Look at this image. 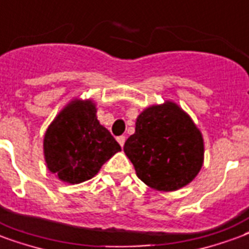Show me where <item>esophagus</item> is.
Listing matches in <instances>:
<instances>
[{
    "label": "esophagus",
    "instance_id": "esophagus-1",
    "mask_svg": "<svg viewBox=\"0 0 249 249\" xmlns=\"http://www.w3.org/2000/svg\"><path fill=\"white\" fill-rule=\"evenodd\" d=\"M117 140L118 143L121 144V147H123V145H124V142H126V138H124V136H118Z\"/></svg>",
    "mask_w": 249,
    "mask_h": 249
}]
</instances>
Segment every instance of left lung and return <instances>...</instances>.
<instances>
[{
  "label": "left lung",
  "instance_id": "left-lung-1",
  "mask_svg": "<svg viewBox=\"0 0 249 249\" xmlns=\"http://www.w3.org/2000/svg\"><path fill=\"white\" fill-rule=\"evenodd\" d=\"M123 151L149 188L173 192L196 178L203 164V138L193 119L172 101L153 105L136 118L135 134Z\"/></svg>",
  "mask_w": 249,
  "mask_h": 249
}]
</instances>
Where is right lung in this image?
Returning <instances> with one entry per match:
<instances>
[{"mask_svg":"<svg viewBox=\"0 0 249 249\" xmlns=\"http://www.w3.org/2000/svg\"><path fill=\"white\" fill-rule=\"evenodd\" d=\"M91 100H74L56 115L43 140L48 171L68 184L90 180L121 145L97 119Z\"/></svg>","mask_w":249,"mask_h":249,"instance_id":"obj_1","label":"right lung"}]
</instances>
